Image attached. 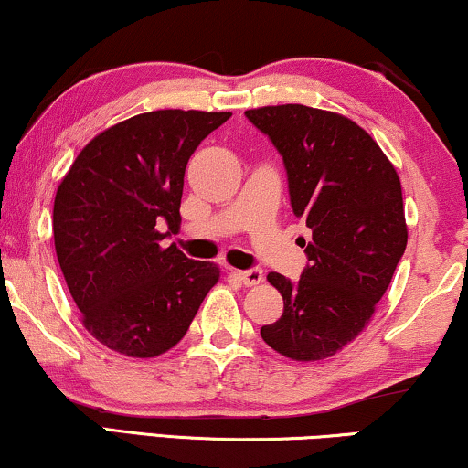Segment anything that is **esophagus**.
Segmentation results:
<instances>
[{
	"label": "esophagus",
	"instance_id": "esophagus-1",
	"mask_svg": "<svg viewBox=\"0 0 468 468\" xmlns=\"http://www.w3.org/2000/svg\"><path fill=\"white\" fill-rule=\"evenodd\" d=\"M239 279L242 283L253 287V285H260L261 279H264V272L260 271V268H249V271H240L239 272Z\"/></svg>",
	"mask_w": 468,
	"mask_h": 468
}]
</instances>
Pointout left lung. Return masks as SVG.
Segmentation results:
<instances>
[{
	"label": "left lung",
	"mask_w": 468,
	"mask_h": 468,
	"mask_svg": "<svg viewBox=\"0 0 468 468\" xmlns=\"http://www.w3.org/2000/svg\"><path fill=\"white\" fill-rule=\"evenodd\" d=\"M247 119L283 157L293 215L306 221L309 264L296 283L271 272L283 315L260 335L281 356L315 362L367 328L407 247L400 178L379 144L343 114L264 106Z\"/></svg>",
	"instance_id": "8db88e82"
}]
</instances>
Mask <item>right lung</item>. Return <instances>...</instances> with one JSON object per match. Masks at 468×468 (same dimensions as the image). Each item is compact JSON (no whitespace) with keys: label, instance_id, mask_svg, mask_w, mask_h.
Returning <instances> with one entry per match:
<instances>
[{"label":"right lung","instance_id":"add662e5","mask_svg":"<svg viewBox=\"0 0 468 468\" xmlns=\"http://www.w3.org/2000/svg\"><path fill=\"white\" fill-rule=\"evenodd\" d=\"M232 112L153 111L98 133L57 189L55 251L82 325L108 349L155 357L194 322L219 266L165 236L181 226L185 168ZM168 227V233L161 228Z\"/></svg>","mask_w":468,"mask_h":468}]
</instances>
